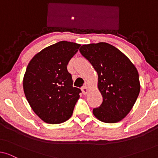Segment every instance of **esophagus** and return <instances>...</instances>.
Returning <instances> with one entry per match:
<instances>
[{"label": "esophagus", "instance_id": "esophagus-1", "mask_svg": "<svg viewBox=\"0 0 158 158\" xmlns=\"http://www.w3.org/2000/svg\"><path fill=\"white\" fill-rule=\"evenodd\" d=\"M81 90H82V92H83V94L85 95V94H86L88 93V87L87 86H83V87H82V88H81Z\"/></svg>", "mask_w": 158, "mask_h": 158}]
</instances>
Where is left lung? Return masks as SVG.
Returning a JSON list of instances; mask_svg holds the SVG:
<instances>
[{"instance_id": "8db88e82", "label": "left lung", "mask_w": 158, "mask_h": 158, "mask_svg": "<svg viewBox=\"0 0 158 158\" xmlns=\"http://www.w3.org/2000/svg\"><path fill=\"white\" fill-rule=\"evenodd\" d=\"M79 50L98 73L103 102L93 110L94 116L103 122H119L131 111L139 96L137 68L122 52L108 43L85 44Z\"/></svg>"}]
</instances>
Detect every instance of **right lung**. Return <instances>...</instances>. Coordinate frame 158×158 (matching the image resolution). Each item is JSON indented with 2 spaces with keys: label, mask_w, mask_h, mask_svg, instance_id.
<instances>
[{
  "label": "right lung",
  "mask_w": 158,
  "mask_h": 158,
  "mask_svg": "<svg viewBox=\"0 0 158 158\" xmlns=\"http://www.w3.org/2000/svg\"><path fill=\"white\" fill-rule=\"evenodd\" d=\"M81 44L61 41L47 47L32 58L23 77L24 94L41 119L60 124L72 116L81 90L73 87L67 65Z\"/></svg>",
  "instance_id": "1"
}]
</instances>
